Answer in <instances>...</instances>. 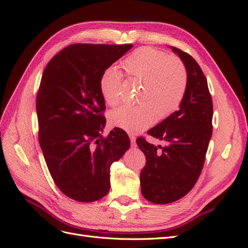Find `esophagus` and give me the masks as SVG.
Here are the masks:
<instances>
[{
  "label": "esophagus",
  "mask_w": 248,
  "mask_h": 248,
  "mask_svg": "<svg viewBox=\"0 0 248 248\" xmlns=\"http://www.w3.org/2000/svg\"><path fill=\"white\" fill-rule=\"evenodd\" d=\"M129 139H130V141H131V145L132 146L136 145V137H134L133 134H129Z\"/></svg>",
  "instance_id": "34e87169"
}]
</instances>
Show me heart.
Segmentation results:
<instances>
[{
	"mask_svg": "<svg viewBox=\"0 0 248 248\" xmlns=\"http://www.w3.org/2000/svg\"><path fill=\"white\" fill-rule=\"evenodd\" d=\"M124 77L139 84L137 107H122L111 111V124L128 132H138L151 125L155 118L170 116L181 103L187 87L184 65L175 57L151 47L134 50L121 63ZM121 73L109 67L102 73L99 88L109 107L119 103Z\"/></svg>",
	"mask_w": 248,
	"mask_h": 248,
	"instance_id": "obj_1",
	"label": "heart"
}]
</instances>
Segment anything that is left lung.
<instances>
[{"instance_id": "left-lung-1", "label": "left lung", "mask_w": 248, "mask_h": 248, "mask_svg": "<svg viewBox=\"0 0 248 248\" xmlns=\"http://www.w3.org/2000/svg\"><path fill=\"white\" fill-rule=\"evenodd\" d=\"M170 48L186 69L184 97L178 110L148 131L151 137L166 141V146L156 147L142 138L137 140L147 160L140 171L141 194L154 204L176 202L192 189L212 136L213 104L204 73L190 55Z\"/></svg>"}]
</instances>
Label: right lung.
Wrapping results in <instances>:
<instances>
[{"mask_svg":"<svg viewBox=\"0 0 248 248\" xmlns=\"http://www.w3.org/2000/svg\"><path fill=\"white\" fill-rule=\"evenodd\" d=\"M133 46L72 44L43 71L36 110L39 144L58 188L78 202H95L109 191V170L130 147L121 129L101 136L107 120L102 73Z\"/></svg>","mask_w":248,"mask_h":248,"instance_id":"right-lung-1","label":"right lung"}]
</instances>
